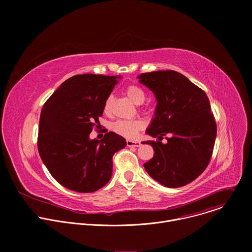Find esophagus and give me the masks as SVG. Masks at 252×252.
Here are the masks:
<instances>
[{"label":"esophagus","instance_id":"1","mask_svg":"<svg viewBox=\"0 0 252 252\" xmlns=\"http://www.w3.org/2000/svg\"><path fill=\"white\" fill-rule=\"evenodd\" d=\"M126 146L127 147H134V148H138L140 147V142L139 141H134V140H126Z\"/></svg>","mask_w":252,"mask_h":252}]
</instances>
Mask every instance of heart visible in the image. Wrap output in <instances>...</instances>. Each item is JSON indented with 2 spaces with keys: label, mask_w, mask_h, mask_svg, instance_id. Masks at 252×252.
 <instances>
[{
  "label": "heart",
  "mask_w": 252,
  "mask_h": 252,
  "mask_svg": "<svg viewBox=\"0 0 252 252\" xmlns=\"http://www.w3.org/2000/svg\"><path fill=\"white\" fill-rule=\"evenodd\" d=\"M126 94L128 98L135 104H141L146 99V93L141 88L135 85L128 86L126 89ZM113 96H109L103 104V112L109 114L112 110ZM143 124L139 120H118L112 125V128L118 134L126 138H135L137 132L142 128Z\"/></svg>",
  "instance_id": "obj_1"
}]
</instances>
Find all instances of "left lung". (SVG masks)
Here are the masks:
<instances>
[{
	"label": "left lung",
	"mask_w": 252,
	"mask_h": 252,
	"mask_svg": "<svg viewBox=\"0 0 252 252\" xmlns=\"http://www.w3.org/2000/svg\"><path fill=\"white\" fill-rule=\"evenodd\" d=\"M138 82L157 99L155 117L147 134L158 140L143 141L154 148V158L143 163L161 186H187L206 168L217 137V124L206 94L175 70L141 74ZM167 135L168 142L160 140Z\"/></svg>",
	"instance_id": "1"
}]
</instances>
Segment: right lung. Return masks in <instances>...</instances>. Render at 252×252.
Returning a JSON list of instances; mask_svg holds the SVG:
<instances>
[{
	"label": "right lung",
	"mask_w": 252,
	"mask_h": 252,
	"mask_svg": "<svg viewBox=\"0 0 252 252\" xmlns=\"http://www.w3.org/2000/svg\"><path fill=\"white\" fill-rule=\"evenodd\" d=\"M119 79L121 76H74L43 106L39 154L52 176L70 190L88 193L104 187L113 175L114 155L126 146V139L113 131L100 140L90 138Z\"/></svg>",
	"instance_id": "1"
}]
</instances>
